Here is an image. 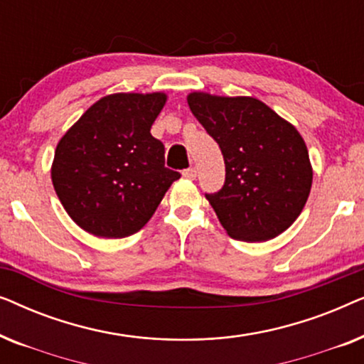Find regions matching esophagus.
Instances as JSON below:
<instances>
[{
	"mask_svg": "<svg viewBox=\"0 0 364 364\" xmlns=\"http://www.w3.org/2000/svg\"><path fill=\"white\" fill-rule=\"evenodd\" d=\"M182 176L186 177V178H188V181H193V178L197 177V168H193V167L186 168V171L182 172Z\"/></svg>",
	"mask_w": 364,
	"mask_h": 364,
	"instance_id": "34e87169",
	"label": "esophagus"
}]
</instances>
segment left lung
<instances>
[{
	"label": "left lung",
	"instance_id": "left-lung-1",
	"mask_svg": "<svg viewBox=\"0 0 364 364\" xmlns=\"http://www.w3.org/2000/svg\"><path fill=\"white\" fill-rule=\"evenodd\" d=\"M187 102L225 161V183L205 197L228 235L267 242L285 232L301 213L313 182L296 127L250 96L196 91Z\"/></svg>",
	"mask_w": 364,
	"mask_h": 364
}]
</instances>
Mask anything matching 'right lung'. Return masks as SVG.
<instances>
[{
	"mask_svg": "<svg viewBox=\"0 0 364 364\" xmlns=\"http://www.w3.org/2000/svg\"><path fill=\"white\" fill-rule=\"evenodd\" d=\"M166 92H117L94 102L58 142L54 191L68 215L101 238H124L151 220L181 173L166 167L151 127Z\"/></svg>",
	"mask_w": 364,
	"mask_h": 364,
	"instance_id": "add662e5",
	"label": "right lung"
}]
</instances>
